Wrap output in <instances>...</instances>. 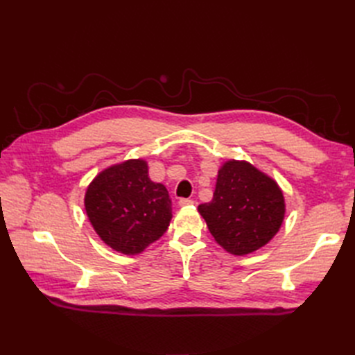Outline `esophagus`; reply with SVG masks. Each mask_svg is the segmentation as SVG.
I'll return each mask as SVG.
<instances>
[{
    "mask_svg": "<svg viewBox=\"0 0 355 355\" xmlns=\"http://www.w3.org/2000/svg\"><path fill=\"white\" fill-rule=\"evenodd\" d=\"M192 202H194V201L189 200V198H180V200H179V206H180V207H188V206H191Z\"/></svg>",
    "mask_w": 355,
    "mask_h": 355,
    "instance_id": "34e87169",
    "label": "esophagus"
}]
</instances>
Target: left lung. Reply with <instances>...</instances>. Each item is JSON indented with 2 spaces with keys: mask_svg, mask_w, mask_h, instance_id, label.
Wrapping results in <instances>:
<instances>
[{
  "mask_svg": "<svg viewBox=\"0 0 355 355\" xmlns=\"http://www.w3.org/2000/svg\"><path fill=\"white\" fill-rule=\"evenodd\" d=\"M198 211L222 249L244 256L274 239L286 202L272 178L247 161L228 159L218 171L211 201L200 204Z\"/></svg>",
  "mask_w": 355,
  "mask_h": 355,
  "instance_id": "left-lung-1",
  "label": "left lung"
}]
</instances>
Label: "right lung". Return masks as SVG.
Instances as JSON below:
<instances>
[{
    "mask_svg": "<svg viewBox=\"0 0 355 355\" xmlns=\"http://www.w3.org/2000/svg\"><path fill=\"white\" fill-rule=\"evenodd\" d=\"M84 206L101 240L124 254L142 253L171 220L168 192L149 179L142 158L102 170L85 189Z\"/></svg>",
    "mask_w": 355,
    "mask_h": 355,
    "instance_id": "1",
    "label": "right lung"
}]
</instances>
